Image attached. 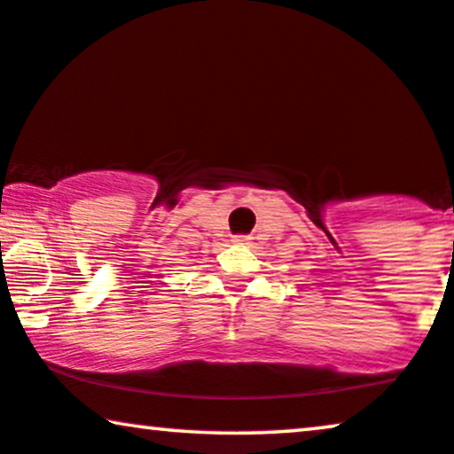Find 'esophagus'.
<instances>
[{
	"instance_id": "obj_1",
	"label": "esophagus",
	"mask_w": 454,
	"mask_h": 454,
	"mask_svg": "<svg viewBox=\"0 0 454 454\" xmlns=\"http://www.w3.org/2000/svg\"><path fill=\"white\" fill-rule=\"evenodd\" d=\"M251 237H232V243L234 245H249Z\"/></svg>"
}]
</instances>
